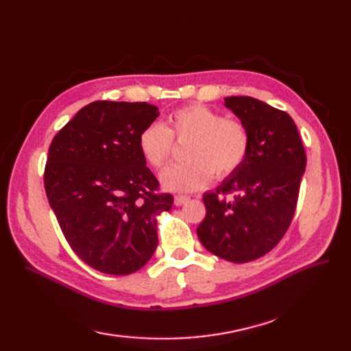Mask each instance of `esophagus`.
Here are the masks:
<instances>
[{
	"label": "esophagus",
	"instance_id": "obj_1",
	"mask_svg": "<svg viewBox=\"0 0 351 351\" xmlns=\"http://www.w3.org/2000/svg\"><path fill=\"white\" fill-rule=\"evenodd\" d=\"M190 200V197L189 196H184V195H177L176 197H174V204H176V206H182V205H184L186 202H189Z\"/></svg>",
	"mask_w": 351,
	"mask_h": 351
}]
</instances>
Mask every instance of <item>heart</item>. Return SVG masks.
Wrapping results in <instances>:
<instances>
[{
	"instance_id": "1",
	"label": "heart",
	"mask_w": 351,
	"mask_h": 351,
	"mask_svg": "<svg viewBox=\"0 0 351 351\" xmlns=\"http://www.w3.org/2000/svg\"><path fill=\"white\" fill-rule=\"evenodd\" d=\"M169 125L147 124L139 134V149L155 168H161L173 152V136L190 142L186 146L187 161L167 167L161 183L169 192H195L210 183L214 173L226 178L236 173L249 152V133L239 120L226 119L205 105H189L174 111Z\"/></svg>"
}]
</instances>
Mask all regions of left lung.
I'll list each match as a JSON object with an SVG mask.
<instances>
[{
    "label": "left lung",
    "mask_w": 351,
    "mask_h": 351,
    "mask_svg": "<svg viewBox=\"0 0 351 351\" xmlns=\"http://www.w3.org/2000/svg\"><path fill=\"white\" fill-rule=\"evenodd\" d=\"M224 105L247 129L249 152L236 173L204 195L197 237L221 259L246 263L272 250L290 227L306 154L287 112L250 97H228Z\"/></svg>",
    "instance_id": "8db88e82"
}]
</instances>
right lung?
Masks as SVG:
<instances>
[{
  "label": "right lung",
  "mask_w": 351,
  "mask_h": 351,
  "mask_svg": "<svg viewBox=\"0 0 351 351\" xmlns=\"http://www.w3.org/2000/svg\"><path fill=\"white\" fill-rule=\"evenodd\" d=\"M146 102L97 101L83 107L52 141L45 192L62 234L93 269L129 275L158 246L156 215L173 206L158 195L139 134L156 120Z\"/></svg>",
  "instance_id": "1"
}]
</instances>
